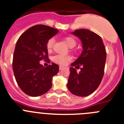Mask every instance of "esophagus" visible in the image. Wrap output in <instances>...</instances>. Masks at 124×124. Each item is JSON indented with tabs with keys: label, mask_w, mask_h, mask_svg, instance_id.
Segmentation results:
<instances>
[{
	"label": "esophagus",
	"mask_w": 124,
	"mask_h": 124,
	"mask_svg": "<svg viewBox=\"0 0 124 124\" xmlns=\"http://www.w3.org/2000/svg\"><path fill=\"white\" fill-rule=\"evenodd\" d=\"M63 68H64V66H62V65L60 66V70H63Z\"/></svg>",
	"instance_id": "obj_1"
}]
</instances>
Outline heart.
<instances>
[{
	"mask_svg": "<svg viewBox=\"0 0 124 124\" xmlns=\"http://www.w3.org/2000/svg\"><path fill=\"white\" fill-rule=\"evenodd\" d=\"M64 41L67 44V45L70 47V48H72L73 47L75 46L76 44V41L74 40L73 37H66L64 38ZM54 43V38H51L46 43V48L47 50L48 51H51L53 47V45ZM53 60L55 62V63H58L60 64H65L68 62L69 61L71 60V57L69 56H63L60 55V54H57L53 56Z\"/></svg>",
	"mask_w": 124,
	"mask_h": 124,
	"instance_id": "1",
	"label": "heart"
}]
</instances>
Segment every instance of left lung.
Wrapping results in <instances>:
<instances>
[{"instance_id":"obj_1","label":"left lung","mask_w":124,"mask_h":124,"mask_svg":"<svg viewBox=\"0 0 124 124\" xmlns=\"http://www.w3.org/2000/svg\"><path fill=\"white\" fill-rule=\"evenodd\" d=\"M81 41L83 51L78 58L71 63L67 87L72 94L86 97L93 93L100 85L106 60V51L101 37L86 29L71 32ZM78 69L82 66L78 73Z\"/></svg>"}]
</instances>
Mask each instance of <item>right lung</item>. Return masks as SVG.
<instances>
[{
  "mask_svg": "<svg viewBox=\"0 0 124 124\" xmlns=\"http://www.w3.org/2000/svg\"><path fill=\"white\" fill-rule=\"evenodd\" d=\"M58 30L46 25L30 28L19 37L15 45L12 67L15 79L26 94L37 97L44 94L52 86V79L59 66L52 63L45 67L40 63L48 60L46 43Z\"/></svg>",
  "mask_w": 124,
  "mask_h": 124,
  "instance_id": "right-lung-1",
  "label": "right lung"
}]
</instances>
